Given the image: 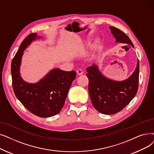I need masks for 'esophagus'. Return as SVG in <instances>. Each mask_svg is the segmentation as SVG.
<instances>
[{
	"label": "esophagus",
	"instance_id": "esophagus-1",
	"mask_svg": "<svg viewBox=\"0 0 154 154\" xmlns=\"http://www.w3.org/2000/svg\"><path fill=\"white\" fill-rule=\"evenodd\" d=\"M83 71L81 70V69H78L77 70V75H82V74H83Z\"/></svg>",
	"mask_w": 154,
	"mask_h": 154
}]
</instances>
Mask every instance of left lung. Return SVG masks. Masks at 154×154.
<instances>
[{"mask_svg": "<svg viewBox=\"0 0 154 154\" xmlns=\"http://www.w3.org/2000/svg\"><path fill=\"white\" fill-rule=\"evenodd\" d=\"M109 29L116 43L128 44L134 48L130 39L123 31L112 26H109ZM86 70L92 104L102 114L112 115L118 112L135 96L138 86V60L135 71L128 78L121 81L104 76L96 64H92Z\"/></svg>", "mask_w": 154, "mask_h": 154, "instance_id": "left-lung-1", "label": "left lung"}]
</instances>
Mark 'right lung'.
Returning a JSON list of instances; mask_svg holds the SVG:
<instances>
[{
	"label": "right lung",
	"mask_w": 154,
	"mask_h": 154,
	"mask_svg": "<svg viewBox=\"0 0 154 154\" xmlns=\"http://www.w3.org/2000/svg\"><path fill=\"white\" fill-rule=\"evenodd\" d=\"M42 38L32 32L23 40L12 61L11 74L13 90L19 101L35 115L48 118L60 112L76 72L55 68L36 83L24 81L20 75L24 51L32 42Z\"/></svg>",
	"instance_id": "add662e5"
}]
</instances>
